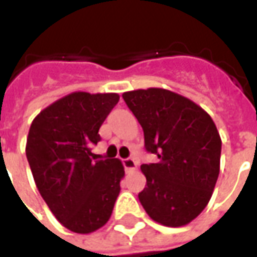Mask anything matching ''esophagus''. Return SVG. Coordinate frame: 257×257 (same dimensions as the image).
Returning a JSON list of instances; mask_svg holds the SVG:
<instances>
[{
  "instance_id": "1",
  "label": "esophagus",
  "mask_w": 257,
  "mask_h": 257,
  "mask_svg": "<svg viewBox=\"0 0 257 257\" xmlns=\"http://www.w3.org/2000/svg\"><path fill=\"white\" fill-rule=\"evenodd\" d=\"M122 164L126 172H134L136 169V161L134 158H125V160H122Z\"/></svg>"
}]
</instances>
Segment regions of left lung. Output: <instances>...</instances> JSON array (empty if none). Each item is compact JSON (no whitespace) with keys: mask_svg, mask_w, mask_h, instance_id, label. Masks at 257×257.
<instances>
[{"mask_svg":"<svg viewBox=\"0 0 257 257\" xmlns=\"http://www.w3.org/2000/svg\"><path fill=\"white\" fill-rule=\"evenodd\" d=\"M156 164H143L140 204L157 223L189 224L209 202L220 171L221 139L213 119L184 96L162 88L122 93Z\"/></svg>","mask_w":257,"mask_h":257,"instance_id":"8db88e82","label":"left lung"}]
</instances>
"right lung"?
Wrapping results in <instances>:
<instances>
[{
	"mask_svg": "<svg viewBox=\"0 0 257 257\" xmlns=\"http://www.w3.org/2000/svg\"><path fill=\"white\" fill-rule=\"evenodd\" d=\"M118 93L73 92L31 122L26 156L49 209L70 231L89 234L106 224L125 175L118 158L96 160L99 129Z\"/></svg>",
	"mask_w": 257,
	"mask_h": 257,
	"instance_id": "1",
	"label": "right lung"
}]
</instances>
